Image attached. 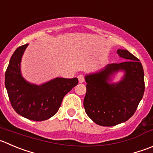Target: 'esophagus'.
Instances as JSON below:
<instances>
[{
    "label": "esophagus",
    "mask_w": 153,
    "mask_h": 153,
    "mask_svg": "<svg viewBox=\"0 0 153 153\" xmlns=\"http://www.w3.org/2000/svg\"><path fill=\"white\" fill-rule=\"evenodd\" d=\"M78 81H79L80 83H83L84 81V80H85L84 75H79L78 76Z\"/></svg>",
    "instance_id": "obj_1"
}]
</instances>
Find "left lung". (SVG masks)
Segmentation results:
<instances>
[{
    "label": "left lung",
    "instance_id": "obj_1",
    "mask_svg": "<svg viewBox=\"0 0 153 153\" xmlns=\"http://www.w3.org/2000/svg\"><path fill=\"white\" fill-rule=\"evenodd\" d=\"M117 53L126 60L108 64L100 72L85 78V112L95 123L102 126H114L128 120L144 93V72L139 59L127 50L118 49ZM119 70L126 72L124 79L118 84L108 83L109 76Z\"/></svg>",
    "mask_w": 153,
    "mask_h": 153
}]
</instances>
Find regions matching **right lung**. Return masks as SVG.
Masks as SVG:
<instances>
[{"label":"right lung","instance_id":"1","mask_svg":"<svg viewBox=\"0 0 153 153\" xmlns=\"http://www.w3.org/2000/svg\"><path fill=\"white\" fill-rule=\"evenodd\" d=\"M27 45L19 46L12 55L6 70L5 87L17 114L30 120H46L58 111L65 95L78 84V80L57 78L41 86L25 81L21 75L20 63Z\"/></svg>","mask_w":153,"mask_h":153}]
</instances>
